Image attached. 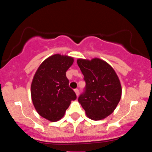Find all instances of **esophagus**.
<instances>
[{
  "label": "esophagus",
  "instance_id": "esophagus-1",
  "mask_svg": "<svg viewBox=\"0 0 152 152\" xmlns=\"http://www.w3.org/2000/svg\"><path fill=\"white\" fill-rule=\"evenodd\" d=\"M74 91H75V93H76V96H78V94H79V90L78 89V88H76V89H74Z\"/></svg>",
  "mask_w": 152,
  "mask_h": 152
}]
</instances>
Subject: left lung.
I'll use <instances>...</instances> for the list:
<instances>
[{"label":"left lung","instance_id":"obj_1","mask_svg":"<svg viewBox=\"0 0 152 152\" xmlns=\"http://www.w3.org/2000/svg\"><path fill=\"white\" fill-rule=\"evenodd\" d=\"M77 64L86 82L78 102L91 119H103L114 111L121 99L119 79L113 68L99 58L78 59Z\"/></svg>","mask_w":152,"mask_h":152}]
</instances>
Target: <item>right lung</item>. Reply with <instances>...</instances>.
<instances>
[{"instance_id": "right-lung-1", "label": "right lung", "mask_w": 152, "mask_h": 152, "mask_svg": "<svg viewBox=\"0 0 152 152\" xmlns=\"http://www.w3.org/2000/svg\"><path fill=\"white\" fill-rule=\"evenodd\" d=\"M74 58L55 54L38 67L31 83V98L37 112L50 121H57L64 116L76 95L69 87L66 72Z\"/></svg>"}]
</instances>
